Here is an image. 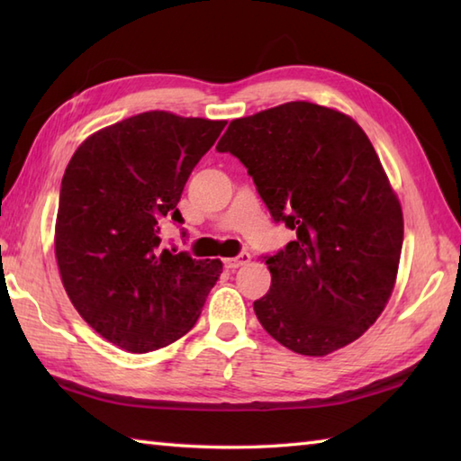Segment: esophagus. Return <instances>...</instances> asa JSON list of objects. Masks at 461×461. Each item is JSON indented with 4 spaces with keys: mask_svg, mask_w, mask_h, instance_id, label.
Listing matches in <instances>:
<instances>
[{
    "mask_svg": "<svg viewBox=\"0 0 461 461\" xmlns=\"http://www.w3.org/2000/svg\"><path fill=\"white\" fill-rule=\"evenodd\" d=\"M249 259H251L249 253L241 251L238 258H230V259H225L223 263H225V267H228V269H238L241 266H246V263H249Z\"/></svg>",
    "mask_w": 461,
    "mask_h": 461,
    "instance_id": "obj_1",
    "label": "esophagus"
}]
</instances>
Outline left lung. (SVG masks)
I'll list each match as a JSON object with an SVG mask.
<instances>
[{
	"mask_svg": "<svg viewBox=\"0 0 461 461\" xmlns=\"http://www.w3.org/2000/svg\"><path fill=\"white\" fill-rule=\"evenodd\" d=\"M215 150L240 158L271 218L297 233L263 258L261 327L307 357L357 340L386 307L404 240L402 208L365 131L297 101L231 121Z\"/></svg>",
	"mask_w": 461,
	"mask_h": 461,
	"instance_id": "left-lung-1",
	"label": "left lung"
}]
</instances>
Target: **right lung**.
Listing matches in <instances>:
<instances>
[{
	"mask_svg": "<svg viewBox=\"0 0 461 461\" xmlns=\"http://www.w3.org/2000/svg\"><path fill=\"white\" fill-rule=\"evenodd\" d=\"M223 126L142 113L89 136L67 166L57 266L79 315L116 347L149 352L178 340L220 279V259L162 249L160 228L164 218L184 223L176 205Z\"/></svg>",
	"mask_w": 461,
	"mask_h": 461,
	"instance_id": "add662e5",
	"label": "right lung"
}]
</instances>
